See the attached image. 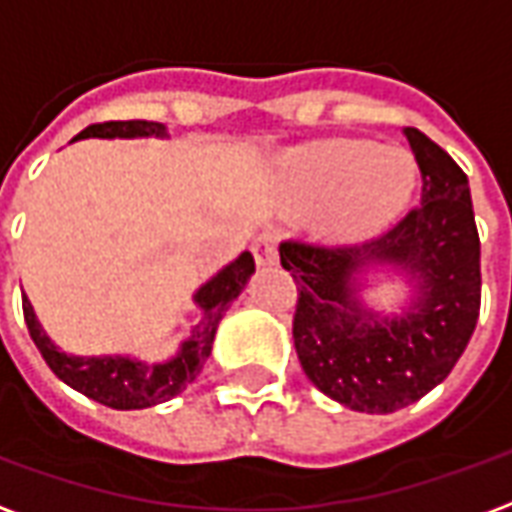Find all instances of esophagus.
<instances>
[{"label":"esophagus","mask_w":512,"mask_h":512,"mask_svg":"<svg viewBox=\"0 0 512 512\" xmlns=\"http://www.w3.org/2000/svg\"><path fill=\"white\" fill-rule=\"evenodd\" d=\"M252 252H255V260L260 266H271L277 263V235L274 233H260L252 241Z\"/></svg>","instance_id":"esophagus-1"}]
</instances>
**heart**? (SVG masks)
<instances>
[{
    "label": "heart",
    "mask_w": 512,
    "mask_h": 512,
    "mask_svg": "<svg viewBox=\"0 0 512 512\" xmlns=\"http://www.w3.org/2000/svg\"><path fill=\"white\" fill-rule=\"evenodd\" d=\"M288 175L301 200L332 208L329 230L365 238L395 219L417 186V164L406 150L373 142H326L290 156Z\"/></svg>",
    "instance_id": "1"
}]
</instances>
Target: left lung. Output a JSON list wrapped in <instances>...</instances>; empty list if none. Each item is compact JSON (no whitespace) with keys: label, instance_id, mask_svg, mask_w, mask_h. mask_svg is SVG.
<instances>
[{"label":"left lung","instance_id":"obj_1","mask_svg":"<svg viewBox=\"0 0 512 512\" xmlns=\"http://www.w3.org/2000/svg\"><path fill=\"white\" fill-rule=\"evenodd\" d=\"M406 136L422 172L417 208L365 244H279L299 288L293 343L301 370L323 395L365 414H392L439 386L480 315V235L466 172L422 131L406 128ZM367 262L418 279L420 301L403 319L361 310L353 274Z\"/></svg>","mask_w":512,"mask_h":512}]
</instances>
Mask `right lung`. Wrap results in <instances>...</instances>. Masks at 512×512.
<instances>
[{"label": "right lung", "instance_id": "add662e5", "mask_svg": "<svg viewBox=\"0 0 512 512\" xmlns=\"http://www.w3.org/2000/svg\"><path fill=\"white\" fill-rule=\"evenodd\" d=\"M164 126L153 123V120H109V123H95L87 126L76 139H87V136H101V139H112V136H164ZM255 271V257L244 252V255L233 260L230 266L222 268L211 282H205L194 301L202 307L200 326L191 332V337L183 343L175 359H169L167 365H142L126 356H68L57 351V345L51 343L46 334L40 332V323L32 312V304L24 296V321H27L29 337L35 340L38 351L51 367V373L62 378L65 384L73 386L76 392L93 397L98 403L109 408H120V411H131V408H147L164 403L169 397L186 389L194 378L200 376L205 359L211 356L213 334L216 326L222 321L227 304L238 299V293L244 290L246 279Z\"/></svg>", "mask_w": 512, "mask_h": 512}]
</instances>
